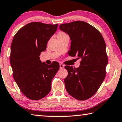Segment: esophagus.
<instances>
[{"instance_id": "34e87169", "label": "esophagus", "mask_w": 122, "mask_h": 122, "mask_svg": "<svg viewBox=\"0 0 122 122\" xmlns=\"http://www.w3.org/2000/svg\"><path fill=\"white\" fill-rule=\"evenodd\" d=\"M65 67V66H64L62 63L60 64V69H63Z\"/></svg>"}]
</instances>
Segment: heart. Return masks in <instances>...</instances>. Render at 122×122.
<instances>
[{"label":"heart","instance_id":"heart-1","mask_svg":"<svg viewBox=\"0 0 122 122\" xmlns=\"http://www.w3.org/2000/svg\"><path fill=\"white\" fill-rule=\"evenodd\" d=\"M66 35V34H65V32H60L59 33V34H58V35H57V36H63V35Z\"/></svg>","mask_w":122,"mask_h":122}]
</instances>
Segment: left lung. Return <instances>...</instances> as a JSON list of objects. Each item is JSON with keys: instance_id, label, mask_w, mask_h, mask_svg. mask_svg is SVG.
I'll use <instances>...</instances> for the list:
<instances>
[{"instance_id": "left-lung-1", "label": "left lung", "mask_w": 122, "mask_h": 122, "mask_svg": "<svg viewBox=\"0 0 122 122\" xmlns=\"http://www.w3.org/2000/svg\"><path fill=\"white\" fill-rule=\"evenodd\" d=\"M60 29L69 35L71 41L68 55L81 58L80 66H66V90L78 100H85L96 94L106 75L108 56L102 36L94 26L84 21L61 24Z\"/></svg>"}]
</instances>
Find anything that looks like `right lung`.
<instances>
[{"label":"right lung","instance_id":"add662e5","mask_svg":"<svg viewBox=\"0 0 122 122\" xmlns=\"http://www.w3.org/2000/svg\"><path fill=\"white\" fill-rule=\"evenodd\" d=\"M57 26L33 22L21 28L12 41L10 63L13 78L22 93L32 100L41 99L49 93L52 79L60 68L57 62L46 65L39 57Z\"/></svg>","mask_w":122,"mask_h":122}]
</instances>
